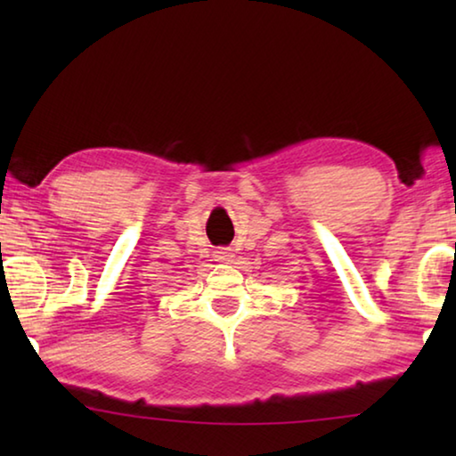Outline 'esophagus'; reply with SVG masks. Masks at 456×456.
Returning a JSON list of instances; mask_svg holds the SVG:
<instances>
[{
	"instance_id": "esophagus-1",
	"label": "esophagus",
	"mask_w": 456,
	"mask_h": 456,
	"mask_svg": "<svg viewBox=\"0 0 456 456\" xmlns=\"http://www.w3.org/2000/svg\"><path fill=\"white\" fill-rule=\"evenodd\" d=\"M213 257H215V261H219V264H231V261H233V253H231V249L221 247V249L213 253Z\"/></svg>"
}]
</instances>
